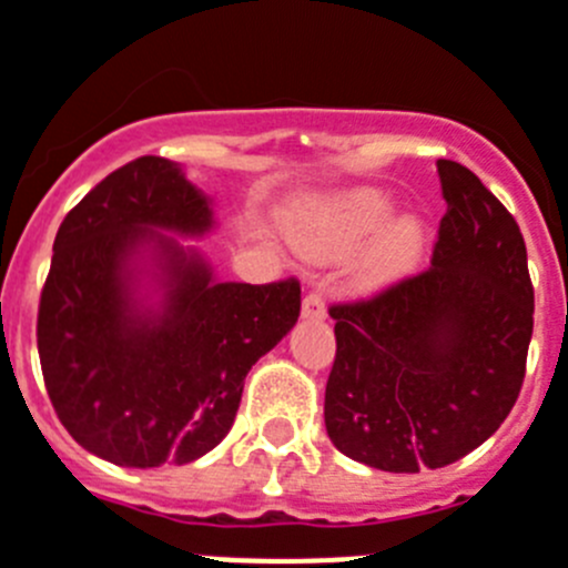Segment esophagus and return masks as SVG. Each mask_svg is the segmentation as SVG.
I'll list each match as a JSON object with an SVG mask.
<instances>
[{
	"mask_svg": "<svg viewBox=\"0 0 568 568\" xmlns=\"http://www.w3.org/2000/svg\"><path fill=\"white\" fill-rule=\"evenodd\" d=\"M327 316V307H324V300L318 294H307L302 300V318H324Z\"/></svg>",
	"mask_w": 568,
	"mask_h": 568,
	"instance_id": "34e87169",
	"label": "esophagus"
}]
</instances>
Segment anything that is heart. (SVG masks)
I'll return each instance as SVG.
<instances>
[{"label": "heart", "mask_w": 568, "mask_h": 568, "mask_svg": "<svg viewBox=\"0 0 568 568\" xmlns=\"http://www.w3.org/2000/svg\"><path fill=\"white\" fill-rule=\"evenodd\" d=\"M390 196L379 189H357L335 202L327 219L296 235V246L307 257H338L366 239L390 213ZM424 250V224L418 216H396L383 227L357 266V283L363 288H379L405 277L418 263Z\"/></svg>", "instance_id": "obj_1"}]
</instances>
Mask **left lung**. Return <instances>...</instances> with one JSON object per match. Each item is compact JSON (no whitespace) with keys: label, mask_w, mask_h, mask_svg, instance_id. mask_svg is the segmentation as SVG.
Listing matches in <instances>:
<instances>
[{"label":"left lung","mask_w":568,"mask_h":568,"mask_svg":"<svg viewBox=\"0 0 568 568\" xmlns=\"http://www.w3.org/2000/svg\"><path fill=\"white\" fill-rule=\"evenodd\" d=\"M447 213L430 268L355 305H333L327 436L346 458L416 475L455 464L499 430L532 335L525 239L503 202L438 161Z\"/></svg>","instance_id":"left-lung-1"}]
</instances>
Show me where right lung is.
<instances>
[{
    "mask_svg": "<svg viewBox=\"0 0 568 568\" xmlns=\"http://www.w3.org/2000/svg\"><path fill=\"white\" fill-rule=\"evenodd\" d=\"M213 200L166 158L115 169L63 219L38 307L54 413L82 449L126 469L211 453L250 368L300 318V283H224L183 239Z\"/></svg>",
    "mask_w": 568,
    "mask_h": 568,
    "instance_id": "obj_1",
    "label": "right lung"
}]
</instances>
